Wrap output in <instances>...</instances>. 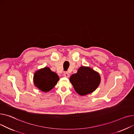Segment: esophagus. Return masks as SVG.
Returning a JSON list of instances; mask_svg holds the SVG:
<instances>
[{
  "label": "esophagus",
  "mask_w": 134,
  "mask_h": 134,
  "mask_svg": "<svg viewBox=\"0 0 134 134\" xmlns=\"http://www.w3.org/2000/svg\"><path fill=\"white\" fill-rule=\"evenodd\" d=\"M63 76L65 77H67L68 78L69 77V74L68 73V72H64V74H63Z\"/></svg>",
  "instance_id": "1"
}]
</instances>
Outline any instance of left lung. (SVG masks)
Listing matches in <instances>:
<instances>
[{
	"label": "left lung",
	"instance_id": "left-lung-1",
	"mask_svg": "<svg viewBox=\"0 0 134 134\" xmlns=\"http://www.w3.org/2000/svg\"><path fill=\"white\" fill-rule=\"evenodd\" d=\"M70 81L75 90L81 96L88 95L95 91L100 82L98 72L87 66H81L77 72L71 76Z\"/></svg>",
	"mask_w": 134,
	"mask_h": 134
}]
</instances>
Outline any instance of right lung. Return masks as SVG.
Segmentation results:
<instances>
[{"label":"right lung","instance_id":"obj_1","mask_svg":"<svg viewBox=\"0 0 134 134\" xmlns=\"http://www.w3.org/2000/svg\"><path fill=\"white\" fill-rule=\"evenodd\" d=\"M59 76L48 67L37 70L34 76V82L37 88L43 92L52 89L59 81Z\"/></svg>","mask_w":134,"mask_h":134}]
</instances>
